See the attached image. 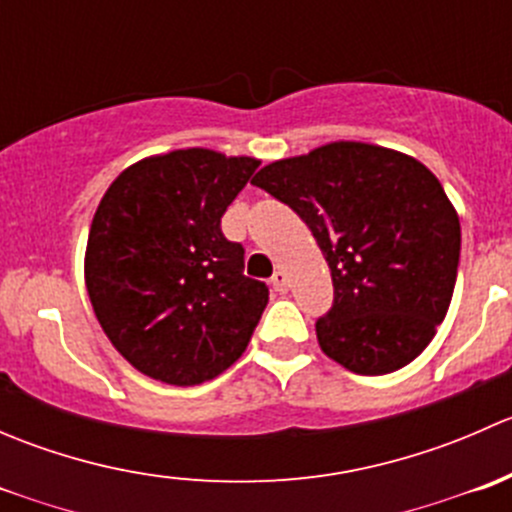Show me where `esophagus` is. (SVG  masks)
Returning a JSON list of instances; mask_svg holds the SVG:
<instances>
[{
    "instance_id": "obj_1",
    "label": "esophagus",
    "mask_w": 512,
    "mask_h": 512,
    "mask_svg": "<svg viewBox=\"0 0 512 512\" xmlns=\"http://www.w3.org/2000/svg\"><path fill=\"white\" fill-rule=\"evenodd\" d=\"M272 289H275V292H280V294L287 292L289 280H287L285 272H275V275H272Z\"/></svg>"
}]
</instances>
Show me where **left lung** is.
<instances>
[{"mask_svg":"<svg viewBox=\"0 0 512 512\" xmlns=\"http://www.w3.org/2000/svg\"><path fill=\"white\" fill-rule=\"evenodd\" d=\"M252 183L289 205L327 257L322 352L364 376L414 361L446 317L461 257V223L436 175L404 153L339 141L265 165Z\"/></svg>","mask_w":512,"mask_h":512,"instance_id":"8db88e82","label":"left lung"}]
</instances>
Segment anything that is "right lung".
I'll return each instance as SVG.
<instances>
[{"label":"right lung","instance_id":"1","mask_svg":"<svg viewBox=\"0 0 512 512\" xmlns=\"http://www.w3.org/2000/svg\"><path fill=\"white\" fill-rule=\"evenodd\" d=\"M260 160L205 148L123 170L98 203L86 289L113 347L151 379L193 386L245 352L270 299L220 218Z\"/></svg>","mask_w":512,"mask_h":512}]
</instances>
